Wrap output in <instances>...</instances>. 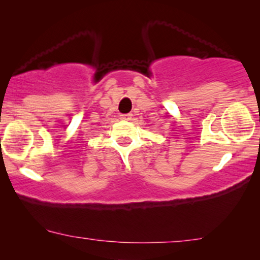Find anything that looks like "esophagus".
<instances>
[{
	"instance_id": "1",
	"label": "esophagus",
	"mask_w": 260,
	"mask_h": 260,
	"mask_svg": "<svg viewBox=\"0 0 260 260\" xmlns=\"http://www.w3.org/2000/svg\"><path fill=\"white\" fill-rule=\"evenodd\" d=\"M133 118V115L131 113H124V115H120V119L123 120H130Z\"/></svg>"
}]
</instances>
